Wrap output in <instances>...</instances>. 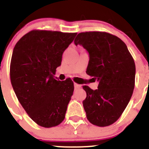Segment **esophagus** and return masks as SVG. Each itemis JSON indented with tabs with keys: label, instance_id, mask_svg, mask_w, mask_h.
Here are the masks:
<instances>
[{
	"label": "esophagus",
	"instance_id": "1",
	"mask_svg": "<svg viewBox=\"0 0 149 149\" xmlns=\"http://www.w3.org/2000/svg\"><path fill=\"white\" fill-rule=\"evenodd\" d=\"M81 87V85H79V84H76V83H74V88L75 89H78V88H79Z\"/></svg>",
	"mask_w": 149,
	"mask_h": 149
}]
</instances>
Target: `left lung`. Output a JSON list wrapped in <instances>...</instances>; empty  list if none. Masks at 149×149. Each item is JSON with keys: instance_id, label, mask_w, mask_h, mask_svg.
<instances>
[{"instance_id": "8db88e82", "label": "left lung", "mask_w": 149, "mask_h": 149, "mask_svg": "<svg viewBox=\"0 0 149 149\" xmlns=\"http://www.w3.org/2000/svg\"><path fill=\"white\" fill-rule=\"evenodd\" d=\"M89 55L86 73L99 81L98 88H83V106L88 120L105 127L119 119L130 102L135 86L136 65L127 46L119 37L103 31L79 33L74 40Z\"/></svg>"}]
</instances>
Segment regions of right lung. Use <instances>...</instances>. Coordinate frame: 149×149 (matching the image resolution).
<instances>
[{
	"label": "right lung",
	"instance_id": "add662e5",
	"mask_svg": "<svg viewBox=\"0 0 149 149\" xmlns=\"http://www.w3.org/2000/svg\"><path fill=\"white\" fill-rule=\"evenodd\" d=\"M77 33L32 30L13 48L10 77L22 106L37 125H58L65 118L74 86L70 79L54 78L65 49Z\"/></svg>",
	"mask_w": 149,
	"mask_h": 149
}]
</instances>
